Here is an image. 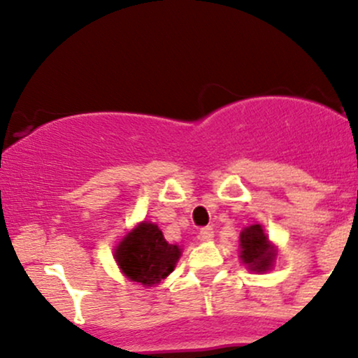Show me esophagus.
Instances as JSON below:
<instances>
[{"mask_svg": "<svg viewBox=\"0 0 358 358\" xmlns=\"http://www.w3.org/2000/svg\"><path fill=\"white\" fill-rule=\"evenodd\" d=\"M199 236L202 241H211L215 237V230H213V227H202L199 230Z\"/></svg>", "mask_w": 358, "mask_h": 358, "instance_id": "esophagus-1", "label": "esophagus"}]
</instances>
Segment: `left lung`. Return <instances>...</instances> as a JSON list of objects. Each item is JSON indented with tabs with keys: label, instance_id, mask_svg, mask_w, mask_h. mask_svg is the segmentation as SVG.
<instances>
[{
	"label": "left lung",
	"instance_id": "left-lung-1",
	"mask_svg": "<svg viewBox=\"0 0 358 358\" xmlns=\"http://www.w3.org/2000/svg\"><path fill=\"white\" fill-rule=\"evenodd\" d=\"M241 259L256 272H265L272 266L275 252L270 246L262 225H251L241 232Z\"/></svg>",
	"mask_w": 358,
	"mask_h": 358
}]
</instances>
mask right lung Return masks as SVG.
I'll return each mask as SVG.
<instances>
[{"mask_svg": "<svg viewBox=\"0 0 358 358\" xmlns=\"http://www.w3.org/2000/svg\"><path fill=\"white\" fill-rule=\"evenodd\" d=\"M180 251L168 244L154 223H142L128 234L115 249V262L128 279L152 286L175 270Z\"/></svg>", "mask_w": 358, "mask_h": 358, "instance_id": "right-lung-1", "label": "right lung"}]
</instances>
